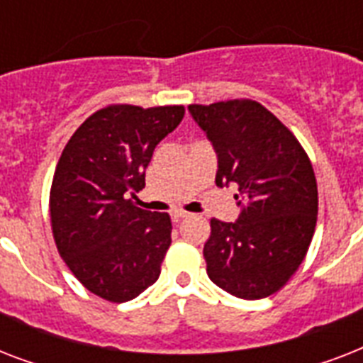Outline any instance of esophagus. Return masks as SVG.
<instances>
[{
    "label": "esophagus",
    "instance_id": "obj_1",
    "mask_svg": "<svg viewBox=\"0 0 363 363\" xmlns=\"http://www.w3.org/2000/svg\"><path fill=\"white\" fill-rule=\"evenodd\" d=\"M171 216H173V220L175 222H179V220H182V218H188V213L186 211H173V213H171Z\"/></svg>",
    "mask_w": 363,
    "mask_h": 363
}]
</instances>
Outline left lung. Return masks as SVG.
<instances>
[{"label": "left lung", "instance_id": "left-lung-1", "mask_svg": "<svg viewBox=\"0 0 363 363\" xmlns=\"http://www.w3.org/2000/svg\"><path fill=\"white\" fill-rule=\"evenodd\" d=\"M188 111L215 147L216 184L239 186L238 220H211L207 275L235 298H267L298 271L315 233L318 190L309 156L252 99L188 105Z\"/></svg>", "mask_w": 363, "mask_h": 363}]
</instances>
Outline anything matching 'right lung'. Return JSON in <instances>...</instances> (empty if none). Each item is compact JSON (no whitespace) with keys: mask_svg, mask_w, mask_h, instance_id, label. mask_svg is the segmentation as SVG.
<instances>
[{"mask_svg":"<svg viewBox=\"0 0 363 363\" xmlns=\"http://www.w3.org/2000/svg\"><path fill=\"white\" fill-rule=\"evenodd\" d=\"M182 105H109L88 116L65 145L50 188L60 256L82 286L124 303L158 281L171 245L167 213L139 209L156 145L181 124Z\"/></svg>","mask_w":363,"mask_h":363,"instance_id":"right-lung-1","label":"right lung"}]
</instances>
